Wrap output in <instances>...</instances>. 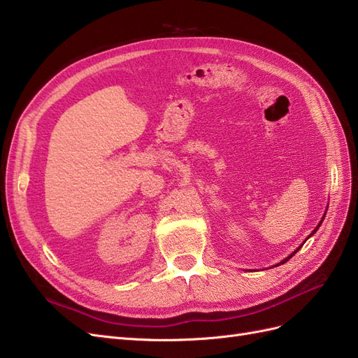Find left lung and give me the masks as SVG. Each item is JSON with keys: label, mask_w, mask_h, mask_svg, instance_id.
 Instances as JSON below:
<instances>
[{"label": "left lung", "mask_w": 358, "mask_h": 358, "mask_svg": "<svg viewBox=\"0 0 358 358\" xmlns=\"http://www.w3.org/2000/svg\"><path fill=\"white\" fill-rule=\"evenodd\" d=\"M317 230H318V227H317V229H315V230H313V233H315V231H317ZM313 233H312V234H313ZM297 251H299V249H297ZM297 251H296V252H297ZM296 252H292V255H294V254H296ZM292 255H289V257H288V258H285V259H284V262H282V264H284V263H285V262H288V259H289V258H291V257H292Z\"/></svg>", "instance_id": "8db88e82"}]
</instances>
